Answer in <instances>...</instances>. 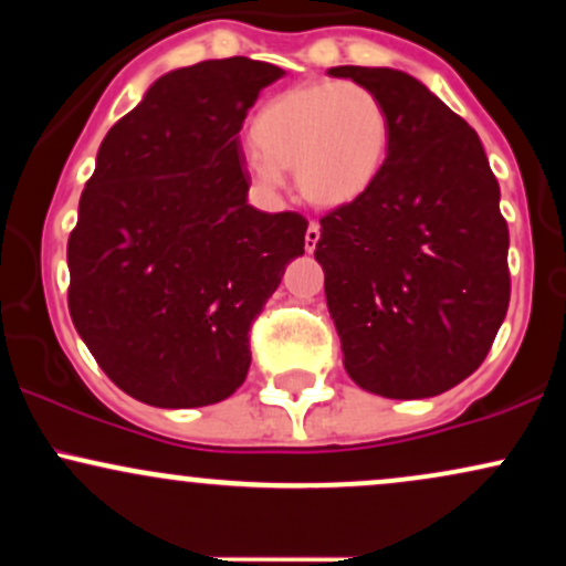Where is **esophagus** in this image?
I'll list each match as a JSON object with an SVG mask.
<instances>
[{
    "mask_svg": "<svg viewBox=\"0 0 566 566\" xmlns=\"http://www.w3.org/2000/svg\"><path fill=\"white\" fill-rule=\"evenodd\" d=\"M319 239H322V229H319V223H316V220H311L308 229H305V250L314 252V250H316V244H319Z\"/></svg>",
    "mask_w": 566,
    "mask_h": 566,
    "instance_id": "1",
    "label": "esophagus"
}]
</instances>
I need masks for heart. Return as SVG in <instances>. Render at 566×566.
Returning <instances> with one entry per match:
<instances>
[{
    "instance_id": "1",
    "label": "heart",
    "mask_w": 566,
    "mask_h": 566,
    "mask_svg": "<svg viewBox=\"0 0 566 566\" xmlns=\"http://www.w3.org/2000/svg\"><path fill=\"white\" fill-rule=\"evenodd\" d=\"M250 170L269 191L295 180L308 201L343 207L361 199L388 159L386 106L359 82H305L265 101L250 127Z\"/></svg>"
}]
</instances>
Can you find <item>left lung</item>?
<instances>
[{
    "mask_svg": "<svg viewBox=\"0 0 566 566\" xmlns=\"http://www.w3.org/2000/svg\"><path fill=\"white\" fill-rule=\"evenodd\" d=\"M373 90L380 178L327 212L314 258L350 380L386 399L450 391L490 354L511 297L509 226L476 129L396 69L335 66Z\"/></svg>",
    "mask_w": 566,
    "mask_h": 566,
    "instance_id": "8db88e82",
    "label": "left lung"
}]
</instances>
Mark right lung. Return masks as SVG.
Here are the masks:
<instances>
[{"label": "right lung", "instance_id": "obj_1", "mask_svg": "<svg viewBox=\"0 0 566 566\" xmlns=\"http://www.w3.org/2000/svg\"><path fill=\"white\" fill-rule=\"evenodd\" d=\"M284 69H175L108 129L69 237V311L122 391L205 407L242 386L250 324L303 255L308 220L247 205L239 129Z\"/></svg>", "mask_w": 566, "mask_h": 566}]
</instances>
